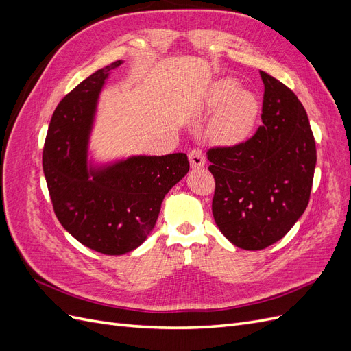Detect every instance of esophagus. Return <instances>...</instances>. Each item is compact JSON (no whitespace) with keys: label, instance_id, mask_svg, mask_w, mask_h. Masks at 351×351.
<instances>
[{"label":"esophagus","instance_id":"1","mask_svg":"<svg viewBox=\"0 0 351 351\" xmlns=\"http://www.w3.org/2000/svg\"><path fill=\"white\" fill-rule=\"evenodd\" d=\"M189 161L192 168H200L205 165V155L200 149H193L189 154Z\"/></svg>","mask_w":351,"mask_h":351}]
</instances>
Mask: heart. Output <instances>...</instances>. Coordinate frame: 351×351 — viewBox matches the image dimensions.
<instances>
[{"instance_id":"heart-1","label":"heart","mask_w":351,"mask_h":351,"mask_svg":"<svg viewBox=\"0 0 351 351\" xmlns=\"http://www.w3.org/2000/svg\"><path fill=\"white\" fill-rule=\"evenodd\" d=\"M204 108H219L212 120L210 130L222 143H237L253 129L258 119L259 102L249 90L239 89L234 79H221L210 84Z\"/></svg>"}]
</instances>
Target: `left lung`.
Instances as JSON below:
<instances>
[{
    "label": "left lung",
    "mask_w": 351,
    "mask_h": 351,
    "mask_svg": "<svg viewBox=\"0 0 351 351\" xmlns=\"http://www.w3.org/2000/svg\"><path fill=\"white\" fill-rule=\"evenodd\" d=\"M262 125L249 141L208 151L212 214L234 246L261 250L282 239L309 204L316 146L302 102L261 71Z\"/></svg>",
    "instance_id": "8db88e82"
}]
</instances>
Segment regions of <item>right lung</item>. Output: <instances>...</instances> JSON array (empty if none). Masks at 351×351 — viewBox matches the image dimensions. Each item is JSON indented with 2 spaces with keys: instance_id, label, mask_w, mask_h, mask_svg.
Segmentation results:
<instances>
[{
  "instance_id": "right-lung-1",
  "label": "right lung",
  "mask_w": 351,
  "mask_h": 351,
  "mask_svg": "<svg viewBox=\"0 0 351 351\" xmlns=\"http://www.w3.org/2000/svg\"><path fill=\"white\" fill-rule=\"evenodd\" d=\"M95 71L56 108L47 133L42 167L54 212L70 234L104 254H124L151 234L169 189L189 171L186 154L137 155L93 165L89 134L99 93L111 70Z\"/></svg>"
}]
</instances>
